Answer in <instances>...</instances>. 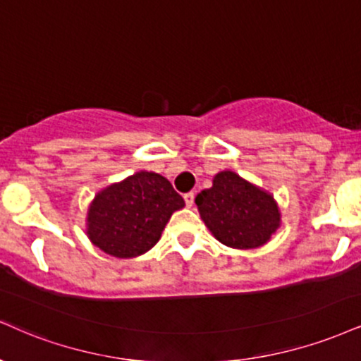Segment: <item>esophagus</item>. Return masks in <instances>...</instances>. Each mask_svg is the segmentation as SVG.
Masks as SVG:
<instances>
[{
    "mask_svg": "<svg viewBox=\"0 0 361 361\" xmlns=\"http://www.w3.org/2000/svg\"><path fill=\"white\" fill-rule=\"evenodd\" d=\"M183 198H185V203H186V207H193V202H195V193H193V192L186 193Z\"/></svg>",
    "mask_w": 361,
    "mask_h": 361,
    "instance_id": "esophagus-1",
    "label": "esophagus"
}]
</instances>
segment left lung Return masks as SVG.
Returning a JSON list of instances; mask_svg holds the SVG:
<instances>
[{
	"instance_id": "left-lung-1",
	"label": "left lung",
	"mask_w": 361,
	"mask_h": 361,
	"mask_svg": "<svg viewBox=\"0 0 361 361\" xmlns=\"http://www.w3.org/2000/svg\"><path fill=\"white\" fill-rule=\"evenodd\" d=\"M195 203L216 240L232 249H257L281 225L274 197L233 171L216 173L212 188L198 193Z\"/></svg>"
}]
</instances>
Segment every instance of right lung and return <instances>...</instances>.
Returning <instances> with one entry per match:
<instances>
[{
	"label": "right lung",
	"instance_id": "1",
	"mask_svg": "<svg viewBox=\"0 0 361 361\" xmlns=\"http://www.w3.org/2000/svg\"><path fill=\"white\" fill-rule=\"evenodd\" d=\"M185 207L166 178L139 171L95 195L87 214V235L95 247L119 259L153 249L173 212Z\"/></svg>",
	"mask_w": 361,
	"mask_h": 361
}]
</instances>
